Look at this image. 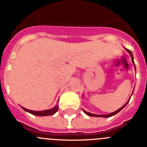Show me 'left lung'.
<instances>
[{"mask_svg": "<svg viewBox=\"0 0 147 147\" xmlns=\"http://www.w3.org/2000/svg\"><path fill=\"white\" fill-rule=\"evenodd\" d=\"M126 50H127V51H128V52L129 53V54H130V55H131V57H132V62H133V64H134V60H133V56H132V52H131V51H129V49H126ZM134 65H135V64H134ZM129 101H128V102H127V103H126L125 105H124V106H123V107H121L120 109H119V110H116V111H115V112L112 113L107 114V115H96V114H93V113H90L87 112V111H85V110H83V112L85 113H86L87 115H89V116H93V117H104V118H109V117H111V116H113V115H115V114L118 113H119V112H120L121 110L122 109L124 108V107H125L126 105H127V103H128V102H129Z\"/></svg>", "mask_w": 147, "mask_h": 147, "instance_id": "1", "label": "left lung"}]
</instances>
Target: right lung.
Here are the masks:
<instances>
[{
	"label": "right lung",
	"instance_id": "1",
	"mask_svg": "<svg viewBox=\"0 0 147 147\" xmlns=\"http://www.w3.org/2000/svg\"><path fill=\"white\" fill-rule=\"evenodd\" d=\"M23 110L26 111V112L29 113L31 114H33L35 115H38V116H47V115H54L57 111L58 110V107L56 106L54 108L51 109V110H43V111H34V110H27V109L24 108V107H21Z\"/></svg>",
	"mask_w": 147,
	"mask_h": 147
}]
</instances>
